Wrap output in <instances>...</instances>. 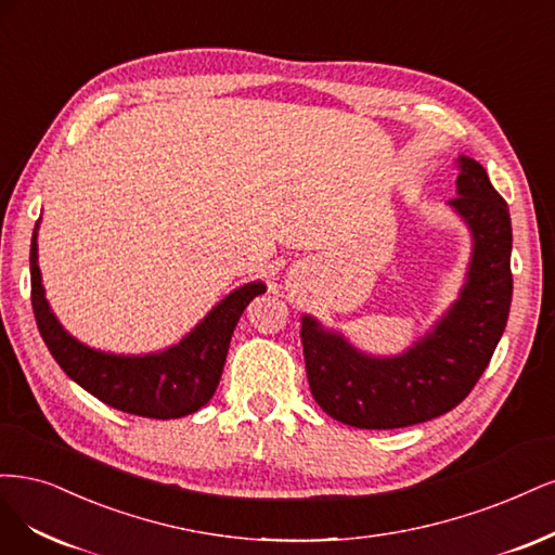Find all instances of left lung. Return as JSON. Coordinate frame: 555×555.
Returning <instances> with one entry per match:
<instances>
[{
  "label": "left lung",
  "mask_w": 555,
  "mask_h": 555,
  "mask_svg": "<svg viewBox=\"0 0 555 555\" xmlns=\"http://www.w3.org/2000/svg\"><path fill=\"white\" fill-rule=\"evenodd\" d=\"M456 198L473 251L461 285L434 327L399 354H369L318 318L301 315L311 395L336 422L354 428H401L450 413L479 380L505 332L512 304L509 207L475 158L459 156Z\"/></svg>",
  "instance_id": "1"
}]
</instances>
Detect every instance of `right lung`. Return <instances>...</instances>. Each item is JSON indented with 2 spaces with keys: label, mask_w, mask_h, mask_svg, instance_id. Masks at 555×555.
<instances>
[{
  "label": "right lung",
  "mask_w": 555,
  "mask_h": 555,
  "mask_svg": "<svg viewBox=\"0 0 555 555\" xmlns=\"http://www.w3.org/2000/svg\"><path fill=\"white\" fill-rule=\"evenodd\" d=\"M39 223L29 248L31 307L43 341L70 380L121 413L177 420L209 403L219 387L225 354L240 315L267 285L251 281L225 295L180 344L158 352L117 354L87 346L68 334L46 299L39 270Z\"/></svg>",
  "instance_id": "add662e5"
}]
</instances>
